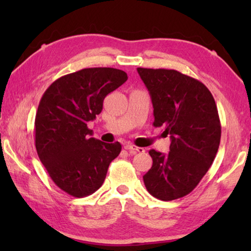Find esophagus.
Masks as SVG:
<instances>
[{"mask_svg": "<svg viewBox=\"0 0 251 251\" xmlns=\"http://www.w3.org/2000/svg\"><path fill=\"white\" fill-rule=\"evenodd\" d=\"M125 150L128 151L130 154H136V152H144L145 151V150H144L143 147H137L133 145V144H127V145H125Z\"/></svg>", "mask_w": 251, "mask_h": 251, "instance_id": "34e87169", "label": "esophagus"}]
</instances>
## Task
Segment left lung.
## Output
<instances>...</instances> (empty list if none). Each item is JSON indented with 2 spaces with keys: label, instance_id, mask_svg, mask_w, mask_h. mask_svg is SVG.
Segmentation results:
<instances>
[{
  "label": "left lung",
  "instance_id": "left-lung-1",
  "mask_svg": "<svg viewBox=\"0 0 251 251\" xmlns=\"http://www.w3.org/2000/svg\"><path fill=\"white\" fill-rule=\"evenodd\" d=\"M137 72L150 92L155 127L171 136L168 154L150 151L152 166L143 176L151 196L168 201L193 192L218 151L222 126L209 90L175 70Z\"/></svg>",
  "mask_w": 251,
  "mask_h": 251
}]
</instances>
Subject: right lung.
<instances>
[{
  "label": "right lung",
  "mask_w": 251,
  "mask_h": 251,
  "mask_svg": "<svg viewBox=\"0 0 251 251\" xmlns=\"http://www.w3.org/2000/svg\"><path fill=\"white\" fill-rule=\"evenodd\" d=\"M126 80L127 74L117 69H84L59 77L42 96L35 116L37 155L55 185L71 196L95 193L120 155L121 144L91 137L87 123L101 112L105 97Z\"/></svg>",
  "instance_id": "add662e5"
}]
</instances>
